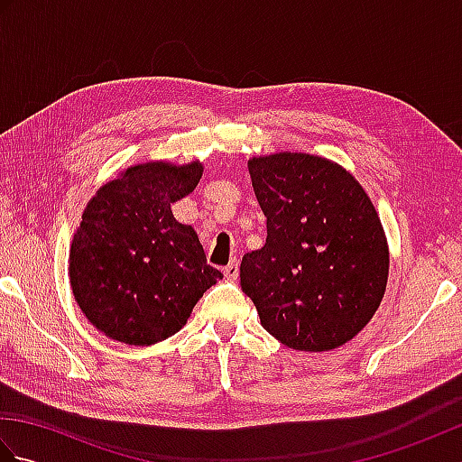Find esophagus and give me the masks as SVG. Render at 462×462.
Returning <instances> with one entry per match:
<instances>
[{
	"instance_id": "obj_1",
	"label": "esophagus",
	"mask_w": 462,
	"mask_h": 462,
	"mask_svg": "<svg viewBox=\"0 0 462 462\" xmlns=\"http://www.w3.org/2000/svg\"><path fill=\"white\" fill-rule=\"evenodd\" d=\"M238 273H240V263L238 260H232L228 266L224 268V276L228 280H238Z\"/></svg>"
}]
</instances>
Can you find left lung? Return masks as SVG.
I'll return each mask as SVG.
<instances>
[{
  "label": "left lung",
  "instance_id": "left-lung-1",
  "mask_svg": "<svg viewBox=\"0 0 462 462\" xmlns=\"http://www.w3.org/2000/svg\"><path fill=\"white\" fill-rule=\"evenodd\" d=\"M248 171L268 238L242 258V291L283 346H343L387 288L389 248L375 206L356 176L321 156H254Z\"/></svg>",
  "mask_w": 462,
  "mask_h": 462
}]
</instances>
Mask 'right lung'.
I'll return each instance as SVG.
<instances>
[{"label":"right lung","mask_w":462,"mask_h":462,"mask_svg":"<svg viewBox=\"0 0 462 462\" xmlns=\"http://www.w3.org/2000/svg\"><path fill=\"white\" fill-rule=\"evenodd\" d=\"M202 171L199 161L134 164L87 204L69 252V280L77 306L106 337L126 346L171 337L222 280L192 226L171 210Z\"/></svg>","instance_id":"right-lung-1"}]
</instances>
